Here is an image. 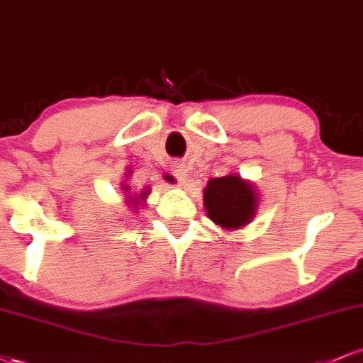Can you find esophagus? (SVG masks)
<instances>
[{"label": "esophagus", "mask_w": 363, "mask_h": 363, "mask_svg": "<svg viewBox=\"0 0 363 363\" xmlns=\"http://www.w3.org/2000/svg\"><path fill=\"white\" fill-rule=\"evenodd\" d=\"M172 172H174V176H176L181 182L187 177V167H186L184 164H176V165H174Z\"/></svg>", "instance_id": "esophagus-1"}]
</instances>
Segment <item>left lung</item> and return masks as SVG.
I'll list each match as a JSON object with an SVG mask.
<instances>
[{
  "label": "left lung",
  "mask_w": 363,
  "mask_h": 363,
  "mask_svg": "<svg viewBox=\"0 0 363 363\" xmlns=\"http://www.w3.org/2000/svg\"><path fill=\"white\" fill-rule=\"evenodd\" d=\"M203 203L211 222L225 230H235L254 218L257 194L251 182L244 181L237 174H230L208 182Z\"/></svg>",
  "instance_id": "8db88e82"
}]
</instances>
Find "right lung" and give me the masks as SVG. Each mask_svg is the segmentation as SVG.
I'll list each match as a JSON object with an SVG mask.
<instances>
[{
  "instance_id": "1",
  "label": "right lung",
  "mask_w": 363,
  "mask_h": 363,
  "mask_svg": "<svg viewBox=\"0 0 363 363\" xmlns=\"http://www.w3.org/2000/svg\"><path fill=\"white\" fill-rule=\"evenodd\" d=\"M124 187V191H128L129 189V187L128 186H123ZM147 191H143V193H140V198H138V196H133V203H135V205H136V199H145V198H147Z\"/></svg>"
}]
</instances>
